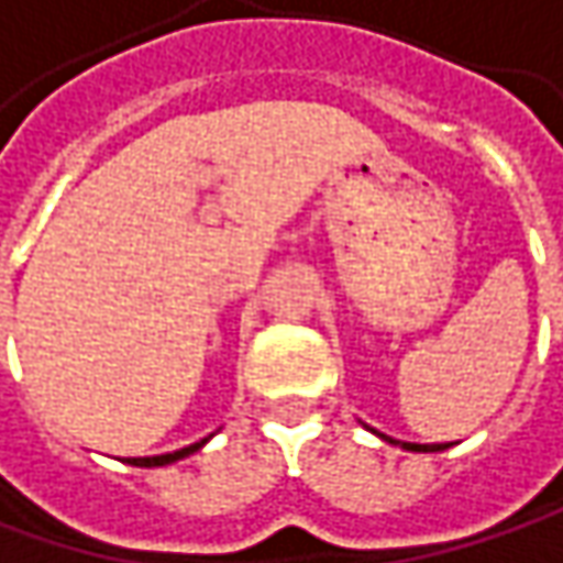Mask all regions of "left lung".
I'll list each match as a JSON object with an SVG mask.
<instances>
[{
    "label": "left lung",
    "mask_w": 563,
    "mask_h": 563,
    "mask_svg": "<svg viewBox=\"0 0 563 563\" xmlns=\"http://www.w3.org/2000/svg\"><path fill=\"white\" fill-rule=\"evenodd\" d=\"M377 434V431H374ZM386 443H396V446H402V450H411V453H440V450H446L450 443H406V440H393V437L379 434Z\"/></svg>",
    "instance_id": "obj_1"
}]
</instances>
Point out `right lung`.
<instances>
[{"label":"right lung","mask_w":563,"mask_h":563,"mask_svg":"<svg viewBox=\"0 0 563 563\" xmlns=\"http://www.w3.org/2000/svg\"><path fill=\"white\" fill-rule=\"evenodd\" d=\"M209 443V437L206 440H199V443H189V446H184V450H174V453H164V456H132V460H126L129 465H142V468H152V465H170L177 463V460H186L189 453H196V450H202Z\"/></svg>","instance_id":"1"}]
</instances>
